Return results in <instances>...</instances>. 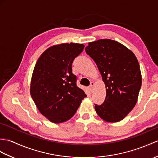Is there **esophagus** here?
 I'll return each mask as SVG.
<instances>
[{
    "label": "esophagus",
    "mask_w": 158,
    "mask_h": 158,
    "mask_svg": "<svg viewBox=\"0 0 158 158\" xmlns=\"http://www.w3.org/2000/svg\"><path fill=\"white\" fill-rule=\"evenodd\" d=\"M94 85V81H91V82L90 83V85H89V89H90V90H91V91H93Z\"/></svg>",
    "instance_id": "esophagus-1"
}]
</instances>
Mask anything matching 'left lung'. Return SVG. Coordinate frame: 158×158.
I'll use <instances>...</instances> for the list:
<instances>
[{"label":"left lung","instance_id":"8db88e82","mask_svg":"<svg viewBox=\"0 0 158 158\" xmlns=\"http://www.w3.org/2000/svg\"><path fill=\"white\" fill-rule=\"evenodd\" d=\"M85 52L97 64L106 89L104 103L95 104L96 113L106 122H119L135 107L141 87L137 58L126 46L110 39L89 42Z\"/></svg>","mask_w":158,"mask_h":158}]
</instances>
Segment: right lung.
Returning a JSON list of instances; mask_svg holds the SVG:
<instances>
[{
	"label": "right lung",
	"instance_id": "right-lung-1",
	"mask_svg": "<svg viewBox=\"0 0 158 158\" xmlns=\"http://www.w3.org/2000/svg\"><path fill=\"white\" fill-rule=\"evenodd\" d=\"M83 44L64 43L48 48L40 56L33 72L30 94L43 116L54 123L74 116L84 98L76 84L72 63L82 52Z\"/></svg>",
	"mask_w": 158,
	"mask_h": 158
}]
</instances>
